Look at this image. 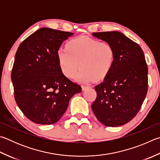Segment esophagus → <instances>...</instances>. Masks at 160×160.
<instances>
[{
  "mask_svg": "<svg viewBox=\"0 0 160 160\" xmlns=\"http://www.w3.org/2000/svg\"><path fill=\"white\" fill-rule=\"evenodd\" d=\"M89 88V86H88V85H82V89L83 90H85L87 88Z\"/></svg>",
  "mask_w": 160,
  "mask_h": 160,
  "instance_id": "obj_1",
  "label": "esophagus"
}]
</instances>
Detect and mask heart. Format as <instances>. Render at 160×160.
Wrapping results in <instances>:
<instances>
[{"instance_id":"b5f03b06","label":"heart","mask_w":160,"mask_h":160,"mask_svg":"<svg viewBox=\"0 0 160 160\" xmlns=\"http://www.w3.org/2000/svg\"><path fill=\"white\" fill-rule=\"evenodd\" d=\"M57 54L61 71L68 78L75 76L80 63L81 69L76 79L84 82L106 78L116 59L115 50L110 43L88 36L71 40L66 47L58 50Z\"/></svg>"}]
</instances>
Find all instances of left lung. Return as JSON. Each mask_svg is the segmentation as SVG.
Returning a JSON list of instances; mask_svg holds the SVG:
<instances>
[{
  "instance_id": "obj_1",
  "label": "left lung",
  "mask_w": 160,
  "mask_h": 160,
  "mask_svg": "<svg viewBox=\"0 0 160 160\" xmlns=\"http://www.w3.org/2000/svg\"><path fill=\"white\" fill-rule=\"evenodd\" d=\"M114 47V66L102 82L95 86L97 98L92 109L107 127L129 122L141 108L148 92V66L137 43L118 31L93 33Z\"/></svg>"
}]
</instances>
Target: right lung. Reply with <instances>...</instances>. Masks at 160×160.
<instances>
[{
    "label": "right lung",
    "instance_id": "right-lung-1",
    "mask_svg": "<svg viewBox=\"0 0 160 160\" xmlns=\"http://www.w3.org/2000/svg\"><path fill=\"white\" fill-rule=\"evenodd\" d=\"M70 32L41 28L27 38L15 54L11 78L14 98L28 119L40 124L59 121L81 87L61 71L57 51Z\"/></svg>",
    "mask_w": 160,
    "mask_h": 160
}]
</instances>
